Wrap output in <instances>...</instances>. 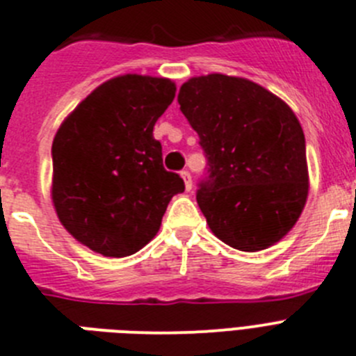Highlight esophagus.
Masks as SVG:
<instances>
[{
    "instance_id": "obj_1",
    "label": "esophagus",
    "mask_w": 356,
    "mask_h": 356,
    "mask_svg": "<svg viewBox=\"0 0 356 356\" xmlns=\"http://www.w3.org/2000/svg\"><path fill=\"white\" fill-rule=\"evenodd\" d=\"M180 175H181V178H184V181H185V188H187V191H191V188H193V176H191V172L181 171Z\"/></svg>"
}]
</instances>
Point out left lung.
Returning a JSON list of instances; mask_svg holds the SVG:
<instances>
[{"label":"left lung","instance_id":"8db88e82","mask_svg":"<svg viewBox=\"0 0 356 356\" xmlns=\"http://www.w3.org/2000/svg\"><path fill=\"white\" fill-rule=\"evenodd\" d=\"M178 103L209 160L196 200L212 234L241 251L284 238L308 196L305 135L291 106L219 72L185 81Z\"/></svg>","mask_w":356,"mask_h":356}]
</instances>
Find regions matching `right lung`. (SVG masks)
Segmentation results:
<instances>
[{"label":"right lung","mask_w":356,"mask_h":356,"mask_svg":"<svg viewBox=\"0 0 356 356\" xmlns=\"http://www.w3.org/2000/svg\"><path fill=\"white\" fill-rule=\"evenodd\" d=\"M168 78L122 74L102 83L53 139L51 200L72 237L103 257L143 250L184 180L162 165L153 127L175 99Z\"/></svg>","instance_id":"add662e5"}]
</instances>
